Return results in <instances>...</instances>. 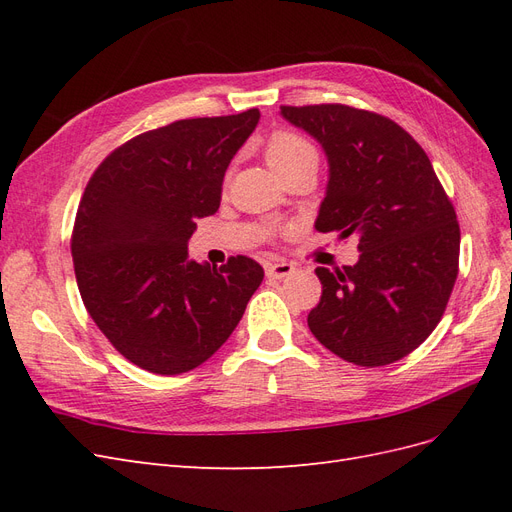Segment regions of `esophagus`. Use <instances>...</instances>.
Here are the masks:
<instances>
[{"label":"esophagus","mask_w":512,"mask_h":512,"mask_svg":"<svg viewBox=\"0 0 512 512\" xmlns=\"http://www.w3.org/2000/svg\"><path fill=\"white\" fill-rule=\"evenodd\" d=\"M292 273H294V265L286 260L271 262V265L267 267V277H271V280H284V277H288Z\"/></svg>","instance_id":"obj_1"}]
</instances>
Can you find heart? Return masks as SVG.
I'll use <instances>...</instances> for the list:
<instances>
[{"label":"heart","instance_id":"heart-1","mask_svg":"<svg viewBox=\"0 0 512 512\" xmlns=\"http://www.w3.org/2000/svg\"><path fill=\"white\" fill-rule=\"evenodd\" d=\"M303 158H316V149L309 145L305 138L292 132H275L269 138L267 162L273 168V173H280L288 164Z\"/></svg>","mask_w":512,"mask_h":512}]
</instances>
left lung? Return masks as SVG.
Returning <instances> with one entry per match:
<instances>
[{
	"label": "left lung",
	"mask_w": 512,
	"mask_h": 512,
	"mask_svg": "<svg viewBox=\"0 0 512 512\" xmlns=\"http://www.w3.org/2000/svg\"><path fill=\"white\" fill-rule=\"evenodd\" d=\"M329 160L318 232L359 237V262L318 267L307 324L344 361L380 367L438 327L459 271V224L423 147L389 117L346 104L280 106Z\"/></svg>",
	"instance_id": "1"
}]
</instances>
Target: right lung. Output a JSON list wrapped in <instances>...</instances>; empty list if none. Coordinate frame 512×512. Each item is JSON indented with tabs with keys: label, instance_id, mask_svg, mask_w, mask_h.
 Listing matches in <instances>:
<instances>
[{
	"label": "right lung",
	"instance_id": "right-lung-1",
	"mask_svg": "<svg viewBox=\"0 0 512 512\" xmlns=\"http://www.w3.org/2000/svg\"><path fill=\"white\" fill-rule=\"evenodd\" d=\"M258 119L250 108L138 134L87 183L70 241L81 299L113 348L151 374L203 365L265 277L247 256L222 267L188 258L196 220L218 211L226 168Z\"/></svg>",
	"mask_w": 512,
	"mask_h": 512
}]
</instances>
